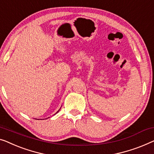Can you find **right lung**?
I'll return each mask as SVG.
<instances>
[{
    "label": "right lung",
    "mask_w": 154,
    "mask_h": 154,
    "mask_svg": "<svg viewBox=\"0 0 154 154\" xmlns=\"http://www.w3.org/2000/svg\"><path fill=\"white\" fill-rule=\"evenodd\" d=\"M59 110H58V111H57V112L56 113H57V112H59ZM56 113H55V114H56Z\"/></svg>",
    "instance_id": "add662e5"
}]
</instances>
